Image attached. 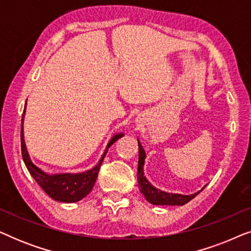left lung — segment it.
<instances>
[{
	"label": "left lung",
	"mask_w": 251,
	"mask_h": 251,
	"mask_svg": "<svg viewBox=\"0 0 251 251\" xmlns=\"http://www.w3.org/2000/svg\"><path fill=\"white\" fill-rule=\"evenodd\" d=\"M138 151H139V159H138V174H137V180H138L139 190L142 194L150 203L155 205H184L187 202H190L192 199L197 197L201 191L191 195H183V194H175L168 193V192L161 191L159 188L154 187L146 177L144 176V163H145V151H144L142 144L138 140Z\"/></svg>",
	"instance_id": "8db88e82"
}]
</instances>
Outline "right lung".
<instances>
[{
	"label": "right lung",
	"mask_w": 251,
	"mask_h": 251,
	"mask_svg": "<svg viewBox=\"0 0 251 251\" xmlns=\"http://www.w3.org/2000/svg\"><path fill=\"white\" fill-rule=\"evenodd\" d=\"M26 107V106H25ZM24 118H25V111H24L23 119H22V131H20V140H22V154H23V160L25 162V166L27 170L29 171V174L32 175V177L35 179L37 184L40 185L41 188L49 195L50 198H52L53 200L65 202V203H72V202H77L83 199L84 197L90 193L94 185L96 183V179L98 177L99 169L104 161V157L107 153L109 147L114 144L119 138H121L123 133H118V135L113 136L112 139L109 140L106 147L104 154L101 155V159L99 160V162L90 170L84 171V173H78V174H54L50 175L44 173L43 170H41L39 167H36L35 164L30 160L29 154L27 152L25 139H24Z\"/></svg>",
	"instance_id": "add662e5"
}]
</instances>
